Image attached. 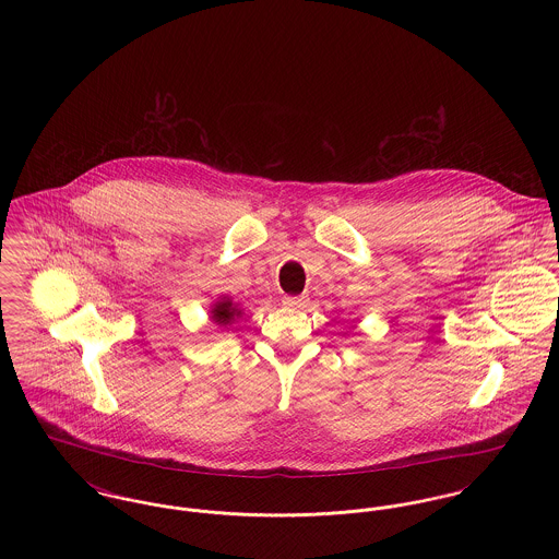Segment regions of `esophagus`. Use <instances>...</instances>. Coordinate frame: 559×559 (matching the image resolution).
<instances>
[{
	"instance_id": "esophagus-1",
	"label": "esophagus",
	"mask_w": 559,
	"mask_h": 559,
	"mask_svg": "<svg viewBox=\"0 0 559 559\" xmlns=\"http://www.w3.org/2000/svg\"><path fill=\"white\" fill-rule=\"evenodd\" d=\"M283 304H285L287 308H304L306 297H304V295H285V297H283Z\"/></svg>"
}]
</instances>
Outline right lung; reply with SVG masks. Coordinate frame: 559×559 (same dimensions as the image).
<instances>
[{
    "label": "right lung",
    "mask_w": 559,
    "mask_h": 559,
    "mask_svg": "<svg viewBox=\"0 0 559 559\" xmlns=\"http://www.w3.org/2000/svg\"><path fill=\"white\" fill-rule=\"evenodd\" d=\"M240 317V308L230 299V297H219L215 304H213L212 308V320L215 324H219V326H226V324H230L233 320L239 319Z\"/></svg>",
    "instance_id": "1"
}]
</instances>
